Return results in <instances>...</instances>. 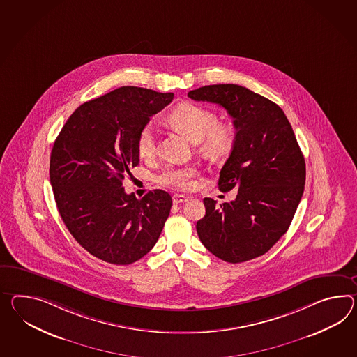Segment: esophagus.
Instances as JSON below:
<instances>
[{
  "label": "esophagus",
  "mask_w": 357,
  "mask_h": 357,
  "mask_svg": "<svg viewBox=\"0 0 357 357\" xmlns=\"http://www.w3.org/2000/svg\"><path fill=\"white\" fill-rule=\"evenodd\" d=\"M188 201V197L187 196H184V195H174L173 196V202L174 204H184V202H187Z\"/></svg>",
  "instance_id": "obj_1"
}]
</instances>
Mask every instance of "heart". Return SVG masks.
Masks as SVG:
<instances>
[{
	"instance_id": "heart-1",
	"label": "heart",
	"mask_w": 357,
	"mask_h": 357,
	"mask_svg": "<svg viewBox=\"0 0 357 357\" xmlns=\"http://www.w3.org/2000/svg\"><path fill=\"white\" fill-rule=\"evenodd\" d=\"M169 120L197 143L204 156L215 160L223 158L231 153L235 146V129L229 123L218 122V114L202 105L190 102L182 103L175 107ZM137 149L143 158L156 156V130L152 122H148L140 129ZM196 175L197 170L195 167L167 166L158 175V182L165 187L187 190L192 187Z\"/></svg>"
}]
</instances>
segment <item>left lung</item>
I'll use <instances>...</instances> for the list:
<instances>
[{
	"mask_svg": "<svg viewBox=\"0 0 357 357\" xmlns=\"http://www.w3.org/2000/svg\"><path fill=\"white\" fill-rule=\"evenodd\" d=\"M188 96L223 107L236 129L218 187L235 188L237 196L219 206L205 197L206 214L197 222V235L222 261L261 257L287 234L305 191V157L291 125L276 103L235 84L199 87Z\"/></svg>",
	"mask_w": 357,
	"mask_h": 357,
	"instance_id": "1",
	"label": "left lung"
}]
</instances>
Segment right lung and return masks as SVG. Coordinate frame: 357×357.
I'll return each mask as SVG.
<instances>
[{"instance_id": "right-lung-1", "label": "right lung", "mask_w": 357, "mask_h": 357, "mask_svg": "<svg viewBox=\"0 0 357 357\" xmlns=\"http://www.w3.org/2000/svg\"><path fill=\"white\" fill-rule=\"evenodd\" d=\"M173 93L122 86L79 105L52 146L50 183L64 225L77 243L102 261L126 266L157 243L173 205L162 190L143 199L122 181L139 164L137 139Z\"/></svg>"}]
</instances>
